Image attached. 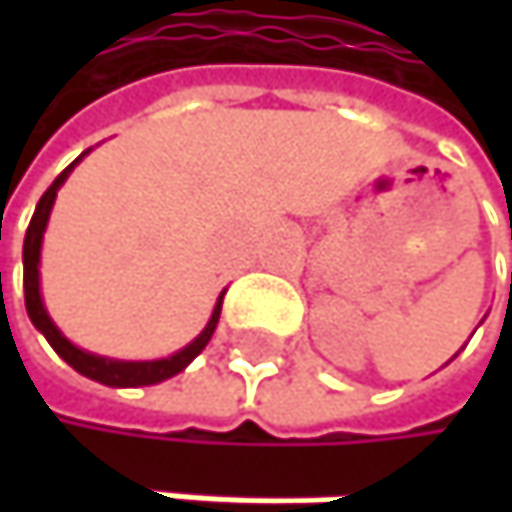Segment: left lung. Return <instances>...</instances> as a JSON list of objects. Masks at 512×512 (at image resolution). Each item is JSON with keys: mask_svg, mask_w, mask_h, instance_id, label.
<instances>
[{"mask_svg": "<svg viewBox=\"0 0 512 512\" xmlns=\"http://www.w3.org/2000/svg\"><path fill=\"white\" fill-rule=\"evenodd\" d=\"M454 358H457V356H454Z\"/></svg>", "mask_w": 512, "mask_h": 512, "instance_id": "8db88e82", "label": "left lung"}]
</instances>
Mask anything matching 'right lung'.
<instances>
[{"instance_id": "add662e5", "label": "right lung", "mask_w": 512, "mask_h": 512, "mask_svg": "<svg viewBox=\"0 0 512 512\" xmlns=\"http://www.w3.org/2000/svg\"><path fill=\"white\" fill-rule=\"evenodd\" d=\"M91 154V148L82 156ZM82 156H76L55 180L52 186L41 195L38 207H35V216L29 222V231H26V243H23V290H26V311H29V320L32 326L50 341V347L64 358L76 373L100 382V385H109V388H142V385H156V382H165L171 376H177L180 370H186L195 356L210 344L216 326H219V314H222V299H225V290L219 293L216 305H213V314L207 320V326L198 332V338H192L183 350L171 353L165 358H109L97 356V353H88L82 347H76L50 317L47 305H44V293H41V249H44V234H47V225H50L52 204H55V195L58 189L64 186V180L70 177V171L82 162Z\"/></svg>"}]
</instances>
